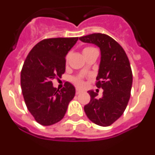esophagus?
<instances>
[{
  "label": "esophagus",
  "instance_id": "1",
  "mask_svg": "<svg viewBox=\"0 0 155 155\" xmlns=\"http://www.w3.org/2000/svg\"><path fill=\"white\" fill-rule=\"evenodd\" d=\"M81 92V91H80V90H76V91H75V94H76V95H79V94H80Z\"/></svg>",
  "mask_w": 155,
  "mask_h": 155
}]
</instances>
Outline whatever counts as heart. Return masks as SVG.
Instances as JSON below:
<instances>
[{
    "label": "heart",
    "instance_id": "obj_1",
    "mask_svg": "<svg viewBox=\"0 0 155 155\" xmlns=\"http://www.w3.org/2000/svg\"><path fill=\"white\" fill-rule=\"evenodd\" d=\"M96 49L95 48L93 47H85L83 48V54L85 56H87L90 54H91L93 52H96ZM70 53H68L65 56V62L66 64H68V61H69V59H70ZM84 70H86V68H84ZM71 81L74 83V85L78 86V87H83L84 85H85V81L82 76L81 75H78V76H74V77L71 79Z\"/></svg>",
    "mask_w": 155,
    "mask_h": 155
}]
</instances>
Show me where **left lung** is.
Segmentation results:
<instances>
[{
    "label": "left lung",
    "instance_id": "left-lung-1",
    "mask_svg": "<svg viewBox=\"0 0 155 155\" xmlns=\"http://www.w3.org/2000/svg\"><path fill=\"white\" fill-rule=\"evenodd\" d=\"M84 43L94 44L101 53L96 85L103 89L102 97L97 99L88 91L91 101L84 107L87 117L101 127L111 125L123 115L130 98L133 73L130 63L122 46L104 33H92L80 38Z\"/></svg>",
    "mask_w": 155,
    "mask_h": 155
}]
</instances>
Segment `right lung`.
<instances>
[{"label":"right lung","instance_id":"obj_1","mask_svg":"<svg viewBox=\"0 0 155 155\" xmlns=\"http://www.w3.org/2000/svg\"><path fill=\"white\" fill-rule=\"evenodd\" d=\"M78 38H45L32 48L21 71V87L26 106L43 126L62 120L75 89L70 82L61 90L53 86V80L65 72V56Z\"/></svg>","mask_w":155,"mask_h":155}]
</instances>
